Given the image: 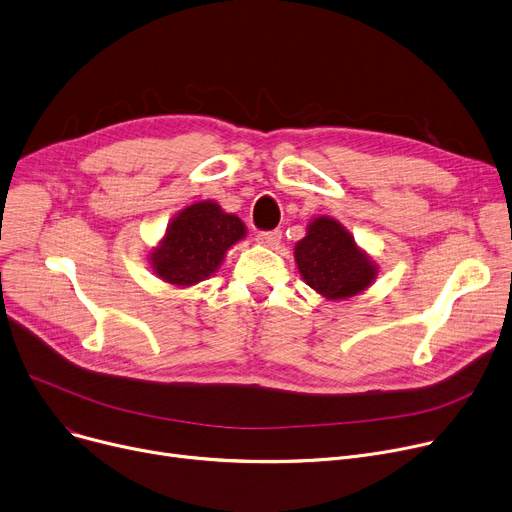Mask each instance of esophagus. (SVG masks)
I'll use <instances>...</instances> for the list:
<instances>
[{"label":"esophagus","mask_w":512,"mask_h":512,"mask_svg":"<svg viewBox=\"0 0 512 512\" xmlns=\"http://www.w3.org/2000/svg\"><path fill=\"white\" fill-rule=\"evenodd\" d=\"M256 242L264 248H277L279 242H281V231L275 229V231H260L256 235Z\"/></svg>","instance_id":"34e87169"}]
</instances>
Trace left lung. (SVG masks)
Wrapping results in <instances>:
<instances>
[{
  "label": "left lung",
  "instance_id": "obj_1",
  "mask_svg": "<svg viewBox=\"0 0 512 512\" xmlns=\"http://www.w3.org/2000/svg\"><path fill=\"white\" fill-rule=\"evenodd\" d=\"M302 279L326 299H347L366 291L378 266L357 248L353 235L333 217H316L304 239L295 244Z\"/></svg>",
  "mask_w": 512,
  "mask_h": 512
}]
</instances>
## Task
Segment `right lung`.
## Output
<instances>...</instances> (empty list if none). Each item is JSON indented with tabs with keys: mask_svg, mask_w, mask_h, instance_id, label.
<instances>
[{
	"mask_svg": "<svg viewBox=\"0 0 512 512\" xmlns=\"http://www.w3.org/2000/svg\"><path fill=\"white\" fill-rule=\"evenodd\" d=\"M244 237L242 219L202 200L171 219L159 246L150 250V266L165 283L190 287L217 273L225 252Z\"/></svg>",
	"mask_w": 512,
	"mask_h": 512,
	"instance_id": "1",
	"label": "right lung"
}]
</instances>
